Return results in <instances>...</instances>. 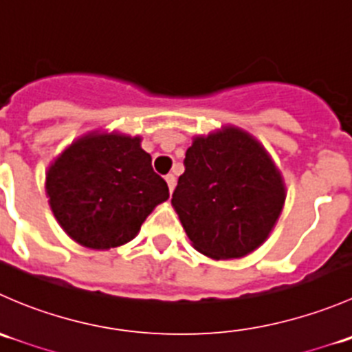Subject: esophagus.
<instances>
[{
  "mask_svg": "<svg viewBox=\"0 0 352 352\" xmlns=\"http://www.w3.org/2000/svg\"><path fill=\"white\" fill-rule=\"evenodd\" d=\"M165 180H166V184H168V189H170V192H173V189H175V184H177V179H175V175H173V173H168V175L165 177Z\"/></svg>",
  "mask_w": 352,
  "mask_h": 352,
  "instance_id": "esophagus-1",
  "label": "esophagus"
}]
</instances>
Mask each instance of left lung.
Instances as JSON below:
<instances>
[{
  "label": "left lung",
  "mask_w": 352,
  "mask_h": 352,
  "mask_svg": "<svg viewBox=\"0 0 352 352\" xmlns=\"http://www.w3.org/2000/svg\"><path fill=\"white\" fill-rule=\"evenodd\" d=\"M184 165L172 206L197 252L216 261L240 258L267 240L285 206L286 187L252 134L225 126L196 136Z\"/></svg>",
  "instance_id": "1"
}]
</instances>
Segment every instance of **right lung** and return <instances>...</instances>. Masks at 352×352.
Returning a JSON list of instances; mask_svg holds the SVG:
<instances>
[{"label": "right lung", "mask_w": 352, "mask_h": 352, "mask_svg": "<svg viewBox=\"0 0 352 352\" xmlns=\"http://www.w3.org/2000/svg\"><path fill=\"white\" fill-rule=\"evenodd\" d=\"M45 192L61 228L94 250L131 242L170 196L140 136L97 131L73 141L51 163Z\"/></svg>", "instance_id": "right-lung-1"}]
</instances>
